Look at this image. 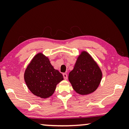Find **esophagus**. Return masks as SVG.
<instances>
[{"instance_id":"obj_1","label":"esophagus","mask_w":129,"mask_h":129,"mask_svg":"<svg viewBox=\"0 0 129 129\" xmlns=\"http://www.w3.org/2000/svg\"><path fill=\"white\" fill-rule=\"evenodd\" d=\"M63 77H64V79H65V80H66V79H68V75H67L66 73H63Z\"/></svg>"}]
</instances>
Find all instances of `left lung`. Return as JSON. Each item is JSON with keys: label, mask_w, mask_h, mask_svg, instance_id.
Instances as JSON below:
<instances>
[{"label": "left lung", "mask_w": 129, "mask_h": 129, "mask_svg": "<svg viewBox=\"0 0 129 129\" xmlns=\"http://www.w3.org/2000/svg\"><path fill=\"white\" fill-rule=\"evenodd\" d=\"M102 78L100 68L85 51L79 56L74 69L69 74V80L73 89L82 95L89 94L96 90Z\"/></svg>", "instance_id": "8db88e82"}]
</instances>
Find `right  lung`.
Instances as JSON below:
<instances>
[{"label":"right lung","mask_w":129,"mask_h":129,"mask_svg":"<svg viewBox=\"0 0 129 129\" xmlns=\"http://www.w3.org/2000/svg\"><path fill=\"white\" fill-rule=\"evenodd\" d=\"M24 79L33 94L46 99L53 94L56 85L63 80V76L57 70L54 69L48 57L39 53L27 66Z\"/></svg>","instance_id":"right-lung-1"}]
</instances>
